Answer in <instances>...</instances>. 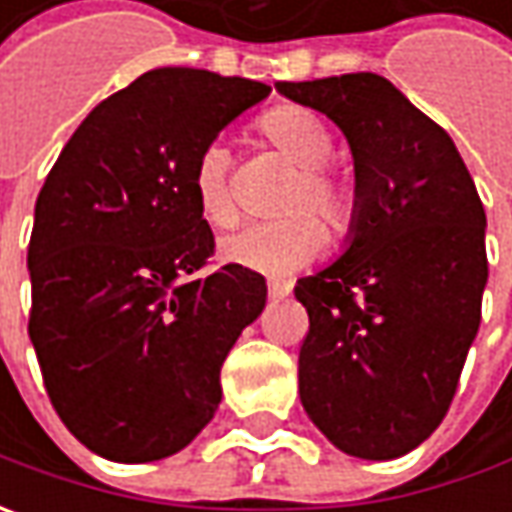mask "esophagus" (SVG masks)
Here are the masks:
<instances>
[{
	"mask_svg": "<svg viewBox=\"0 0 512 512\" xmlns=\"http://www.w3.org/2000/svg\"><path fill=\"white\" fill-rule=\"evenodd\" d=\"M267 293H270V299H285L287 293H290V282H285V279H270L267 282Z\"/></svg>",
	"mask_w": 512,
	"mask_h": 512,
	"instance_id": "34e87169",
	"label": "esophagus"
}]
</instances>
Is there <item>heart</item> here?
Wrapping results in <instances>:
<instances>
[{"mask_svg": "<svg viewBox=\"0 0 512 512\" xmlns=\"http://www.w3.org/2000/svg\"><path fill=\"white\" fill-rule=\"evenodd\" d=\"M259 130L267 145H273L287 162L299 168L282 202V210L293 216L279 222H253L230 233L222 242V259L253 273L287 276L313 262L327 245L322 222L296 210H313L333 233H344L356 216V193L344 176L327 170L325 162L333 153V136L313 110L282 105L267 113ZM190 185L196 205L210 225L230 227L239 219V202L230 176V150L222 142H207L199 150Z\"/></svg>", "mask_w": 512, "mask_h": 512, "instance_id": "1", "label": "heart"}]
</instances>
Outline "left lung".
<instances>
[{
  "label": "left lung",
  "mask_w": 512,
  "mask_h": 512,
  "mask_svg": "<svg viewBox=\"0 0 512 512\" xmlns=\"http://www.w3.org/2000/svg\"><path fill=\"white\" fill-rule=\"evenodd\" d=\"M276 90L333 119L356 170L344 253L293 290L310 319L299 396L342 453L399 459L442 424L479 333L482 199L447 130L379 73Z\"/></svg>",
  "instance_id": "left-lung-1"
}]
</instances>
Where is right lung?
<instances>
[{
    "mask_svg": "<svg viewBox=\"0 0 512 512\" xmlns=\"http://www.w3.org/2000/svg\"><path fill=\"white\" fill-rule=\"evenodd\" d=\"M253 79L156 68L108 96L36 199L28 333L50 404L96 456L156 462L222 402V364L265 310L262 273L213 256L190 173L199 150L267 99Z\"/></svg>",
    "mask_w": 512,
    "mask_h": 512,
    "instance_id": "1",
    "label": "right lung"
}]
</instances>
